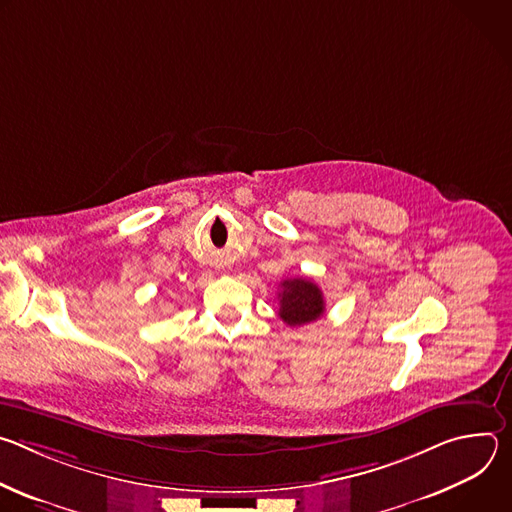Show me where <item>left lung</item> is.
<instances>
[{"label": "left lung", "mask_w": 512, "mask_h": 512, "mask_svg": "<svg viewBox=\"0 0 512 512\" xmlns=\"http://www.w3.org/2000/svg\"><path fill=\"white\" fill-rule=\"evenodd\" d=\"M279 318L287 326H302L316 322L324 314L322 289L306 277H294L281 281L279 289Z\"/></svg>", "instance_id": "left-lung-1"}]
</instances>
